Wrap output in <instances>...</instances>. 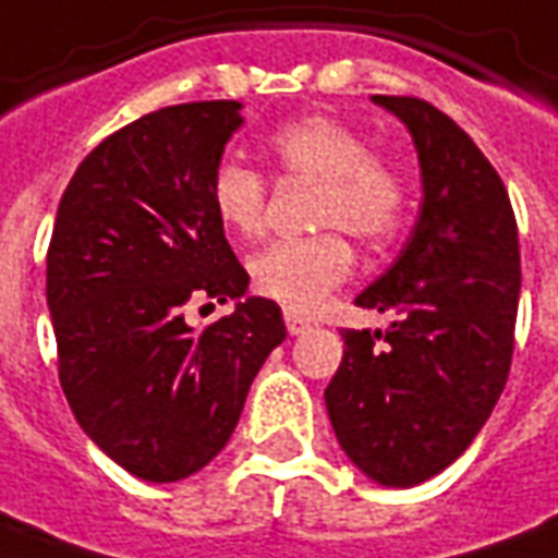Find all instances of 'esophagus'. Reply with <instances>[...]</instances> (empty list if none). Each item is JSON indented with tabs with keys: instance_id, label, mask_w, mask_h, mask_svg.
Listing matches in <instances>:
<instances>
[{
	"instance_id": "obj_1",
	"label": "esophagus",
	"mask_w": 558,
	"mask_h": 558,
	"mask_svg": "<svg viewBox=\"0 0 558 558\" xmlns=\"http://www.w3.org/2000/svg\"><path fill=\"white\" fill-rule=\"evenodd\" d=\"M286 328H288V333H291V337H298V333H303V330H310V322L298 316V313L286 310Z\"/></svg>"
}]
</instances>
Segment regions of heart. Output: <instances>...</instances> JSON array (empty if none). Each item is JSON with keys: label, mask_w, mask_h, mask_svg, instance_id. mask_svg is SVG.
<instances>
[{"label": "heart", "mask_w": 558, "mask_h": 558, "mask_svg": "<svg viewBox=\"0 0 558 558\" xmlns=\"http://www.w3.org/2000/svg\"><path fill=\"white\" fill-rule=\"evenodd\" d=\"M279 172L318 182L316 228H340L376 245L391 240L407 215V175L389 157L371 155V142L355 126L328 114L288 121L270 136ZM209 199L218 225L236 236L264 228L267 182L240 160H221L213 172ZM352 248L337 233L310 240H279L248 260L252 288L291 313H313L352 272Z\"/></svg>", "instance_id": "obj_1"}]
</instances>
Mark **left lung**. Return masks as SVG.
<instances>
[{
  "instance_id": "1",
  "label": "left lung",
  "mask_w": 558,
  "mask_h": 558,
  "mask_svg": "<svg viewBox=\"0 0 558 558\" xmlns=\"http://www.w3.org/2000/svg\"><path fill=\"white\" fill-rule=\"evenodd\" d=\"M410 130L422 213L398 260L355 303L389 330H343L325 389L352 464L379 486H416L456 462L505 391L520 306V236L486 155L416 96H374Z\"/></svg>"
}]
</instances>
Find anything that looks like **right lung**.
I'll list each match as a JSON object with an SVG mask.
<instances>
[{
    "label": "right lung",
    "mask_w": 558,
    "mask_h": 558,
    "mask_svg": "<svg viewBox=\"0 0 558 558\" xmlns=\"http://www.w3.org/2000/svg\"><path fill=\"white\" fill-rule=\"evenodd\" d=\"M236 99L142 114L81 160L48 248L60 386L84 434L133 477L175 483L225 449L245 395L286 340L209 199L240 130ZM240 300L194 331L183 303Z\"/></svg>",
    "instance_id": "1"
}]
</instances>
